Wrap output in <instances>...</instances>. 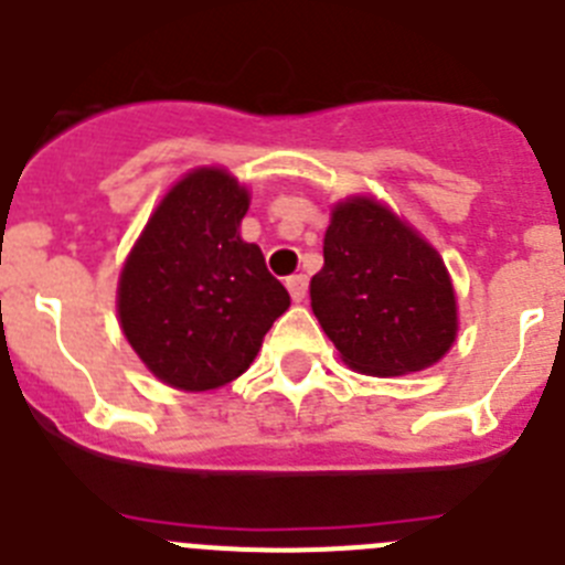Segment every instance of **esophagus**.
I'll list each match as a JSON object with an SVG mask.
<instances>
[{"instance_id":"obj_1","label":"esophagus","mask_w":565,"mask_h":565,"mask_svg":"<svg viewBox=\"0 0 565 565\" xmlns=\"http://www.w3.org/2000/svg\"><path fill=\"white\" fill-rule=\"evenodd\" d=\"M287 289H289V295H292V301L301 303L303 298H307V276H301V273H298V276H289Z\"/></svg>"}]
</instances>
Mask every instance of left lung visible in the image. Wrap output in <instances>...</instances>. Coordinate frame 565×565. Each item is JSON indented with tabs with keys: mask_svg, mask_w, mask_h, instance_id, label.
Wrapping results in <instances>:
<instances>
[{
	"mask_svg": "<svg viewBox=\"0 0 565 565\" xmlns=\"http://www.w3.org/2000/svg\"><path fill=\"white\" fill-rule=\"evenodd\" d=\"M309 301L340 360L369 377H403L439 363L459 334L445 258L374 194L332 205L323 267Z\"/></svg>",
	"mask_w": 565,
	"mask_h": 565,
	"instance_id": "8db88e82",
	"label": "left lung"
}]
</instances>
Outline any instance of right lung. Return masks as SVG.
Masks as SVG:
<instances>
[{
  "label": "right lung",
  "mask_w": 565,
  "mask_h": 565,
  "mask_svg": "<svg viewBox=\"0 0 565 565\" xmlns=\"http://www.w3.org/2000/svg\"><path fill=\"white\" fill-rule=\"evenodd\" d=\"M250 188L200 166L162 194L118 278L120 332L177 391H216L256 360L289 292L242 238Z\"/></svg>",
  "instance_id": "add662e5"
}]
</instances>
